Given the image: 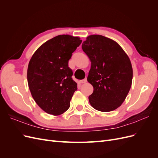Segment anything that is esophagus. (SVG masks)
Instances as JSON below:
<instances>
[{
	"label": "esophagus",
	"mask_w": 158,
	"mask_h": 158,
	"mask_svg": "<svg viewBox=\"0 0 158 158\" xmlns=\"http://www.w3.org/2000/svg\"><path fill=\"white\" fill-rule=\"evenodd\" d=\"M85 82H87V79H86V78H84V79L81 80L80 81V84H84V83H85Z\"/></svg>",
	"instance_id": "34e87169"
}]
</instances>
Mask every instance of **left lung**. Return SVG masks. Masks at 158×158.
<instances>
[{
	"label": "left lung",
	"mask_w": 158,
	"mask_h": 158,
	"mask_svg": "<svg viewBox=\"0 0 158 158\" xmlns=\"http://www.w3.org/2000/svg\"><path fill=\"white\" fill-rule=\"evenodd\" d=\"M82 48L91 61L87 78L94 87L90 105L99 111H113L121 106L131 87L130 59L117 42L103 35L88 36Z\"/></svg>",
	"instance_id": "obj_1"
}]
</instances>
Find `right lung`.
<instances>
[{
	"label": "right lung",
	"instance_id": "add662e5",
	"mask_svg": "<svg viewBox=\"0 0 158 158\" xmlns=\"http://www.w3.org/2000/svg\"><path fill=\"white\" fill-rule=\"evenodd\" d=\"M81 43L78 37L57 35L41 45L30 60L28 85L33 99L47 113L59 115L70 107L78 88L69 60Z\"/></svg>",
	"mask_w": 158,
	"mask_h": 158
}]
</instances>
